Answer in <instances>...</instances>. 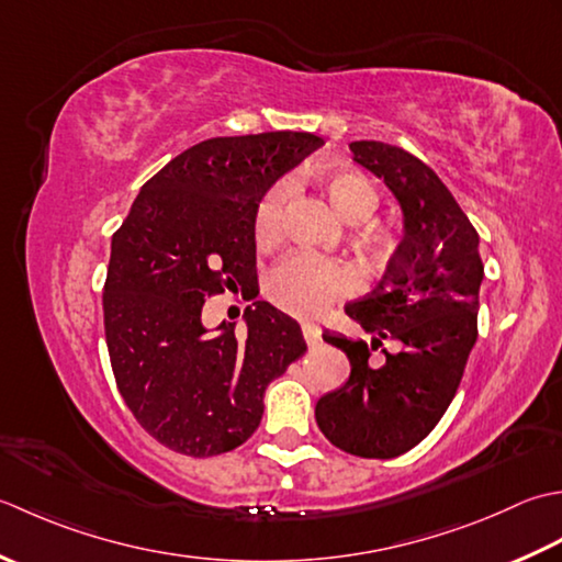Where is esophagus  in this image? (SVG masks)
<instances>
[{
  "label": "esophagus",
  "instance_id": "1",
  "mask_svg": "<svg viewBox=\"0 0 562 562\" xmlns=\"http://www.w3.org/2000/svg\"><path fill=\"white\" fill-rule=\"evenodd\" d=\"M303 337H305V341H307V347H317L319 341H323V331H319L317 325L305 323V325H303Z\"/></svg>",
  "mask_w": 562,
  "mask_h": 562
}]
</instances>
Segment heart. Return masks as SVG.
I'll use <instances>...</instances> for the list:
<instances>
[{
  "label": "heart",
  "instance_id": "heart-1",
  "mask_svg": "<svg viewBox=\"0 0 562 562\" xmlns=\"http://www.w3.org/2000/svg\"><path fill=\"white\" fill-rule=\"evenodd\" d=\"M323 187L331 209L345 221H361L373 209V189L357 171H327ZM283 187H273L265 199L259 201L255 213V233L259 239H271L279 233ZM373 247L387 255L393 249V239L387 235H375ZM357 289V273L347 265L335 259H323L305 251L289 255L271 269L267 279V293L273 303L283 311L301 317H315L337 297Z\"/></svg>",
  "mask_w": 562,
  "mask_h": 562
}]
</instances>
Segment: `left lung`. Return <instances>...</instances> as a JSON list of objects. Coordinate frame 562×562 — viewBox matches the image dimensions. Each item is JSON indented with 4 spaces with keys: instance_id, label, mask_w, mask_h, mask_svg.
<instances>
[{
    "instance_id": "1",
    "label": "left lung",
    "mask_w": 562,
    "mask_h": 562,
    "mask_svg": "<svg viewBox=\"0 0 562 562\" xmlns=\"http://www.w3.org/2000/svg\"><path fill=\"white\" fill-rule=\"evenodd\" d=\"M351 159L383 179L403 213V237L371 293L345 311L363 339L325 331L347 353L349 381L317 400L319 431L361 458H395L427 437L463 378L477 339V297L485 279L480 237L451 191L403 147L349 143ZM393 340L395 352L382 347ZM381 348L386 359L372 363Z\"/></svg>"
}]
</instances>
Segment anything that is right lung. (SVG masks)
<instances>
[{"label":"right lung","mask_w":562,"mask_h":562,"mask_svg":"<svg viewBox=\"0 0 562 562\" xmlns=\"http://www.w3.org/2000/svg\"><path fill=\"white\" fill-rule=\"evenodd\" d=\"M319 145L293 131L193 145L147 181L111 239V369L140 427L171 451L205 458L245 443L267 385L307 351L301 325L267 301L247 305L243 335L235 323L211 331L201 311L225 285L249 295L257 205Z\"/></svg>","instance_id":"1"}]
</instances>
